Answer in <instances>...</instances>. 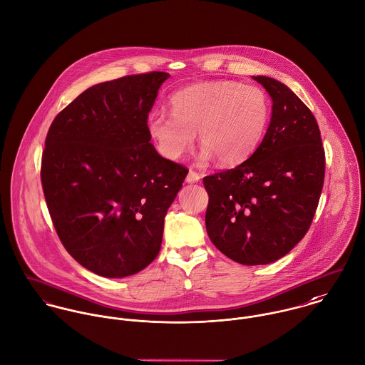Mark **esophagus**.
<instances>
[{"instance_id": "obj_1", "label": "esophagus", "mask_w": 365, "mask_h": 365, "mask_svg": "<svg viewBox=\"0 0 365 365\" xmlns=\"http://www.w3.org/2000/svg\"><path fill=\"white\" fill-rule=\"evenodd\" d=\"M199 180H200V175H199L196 170L190 169L189 173H187V176H186V182H187V183H197Z\"/></svg>"}]
</instances>
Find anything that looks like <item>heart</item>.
<instances>
[{
	"instance_id": "b5f03b06",
	"label": "heart",
	"mask_w": 365,
	"mask_h": 365,
	"mask_svg": "<svg viewBox=\"0 0 365 365\" xmlns=\"http://www.w3.org/2000/svg\"><path fill=\"white\" fill-rule=\"evenodd\" d=\"M172 114L153 111L148 133L159 152L170 159L183 156L199 131L203 156H217L222 165L245 160L259 145L271 117L267 93L252 84L231 80L207 81L175 93Z\"/></svg>"
}]
</instances>
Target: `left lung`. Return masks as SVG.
I'll return each mask as SVG.
<instances>
[{
  "label": "left lung",
  "instance_id": "left-lung-1",
  "mask_svg": "<svg viewBox=\"0 0 365 365\" xmlns=\"http://www.w3.org/2000/svg\"><path fill=\"white\" fill-rule=\"evenodd\" d=\"M272 98V117L255 152L238 166L203 178L209 193L206 230L225 257L265 265L304 237L324 182L317 121L284 83L254 76Z\"/></svg>",
  "mask_w": 365,
  "mask_h": 365
}]
</instances>
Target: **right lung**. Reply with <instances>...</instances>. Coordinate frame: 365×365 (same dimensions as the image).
Returning <instances> with one entry per match:
<instances>
[{"label": "right lung", "instance_id": "add662e5", "mask_svg": "<svg viewBox=\"0 0 365 365\" xmlns=\"http://www.w3.org/2000/svg\"><path fill=\"white\" fill-rule=\"evenodd\" d=\"M165 72L96 84L51 124L41 180L55 230L74 259L106 278L146 268L187 169L162 158L148 133Z\"/></svg>", "mask_w": 365, "mask_h": 365}]
</instances>
